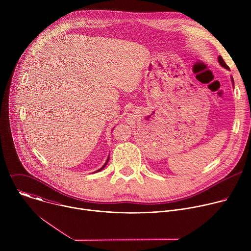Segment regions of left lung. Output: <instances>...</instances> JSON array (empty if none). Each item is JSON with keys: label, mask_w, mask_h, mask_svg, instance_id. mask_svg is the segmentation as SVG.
I'll use <instances>...</instances> for the list:
<instances>
[{"label": "left lung", "mask_w": 251, "mask_h": 251, "mask_svg": "<svg viewBox=\"0 0 251 251\" xmlns=\"http://www.w3.org/2000/svg\"><path fill=\"white\" fill-rule=\"evenodd\" d=\"M219 62H220V64H221V65H222V66H224V67H225V68H226V69H229V67H228V66H227V65H226V62H225V60H224V58H223V57H222V56H221V55H220V56H219ZM231 81H232V83H233V78H232V77H231Z\"/></svg>", "instance_id": "8db88e82"}]
</instances>
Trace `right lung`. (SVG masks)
I'll use <instances>...</instances> for the list:
<instances>
[{"label": "right lung", "mask_w": 251, "mask_h": 251, "mask_svg": "<svg viewBox=\"0 0 251 251\" xmlns=\"http://www.w3.org/2000/svg\"><path fill=\"white\" fill-rule=\"evenodd\" d=\"M108 160H109V158H108V159H107V161H106V163H105V164H104V165H103V166H102V167H101V168H100V169H99V170H97V171H96V172H95V173H97V172H99V171H101V170H103V169H104V168H105V166H106V165H107V163H108Z\"/></svg>", "instance_id": "obj_1"}]
</instances>
